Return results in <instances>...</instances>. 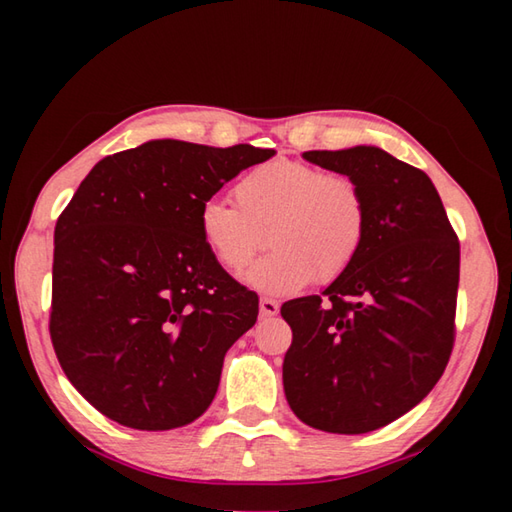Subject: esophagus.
<instances>
[{
	"label": "esophagus",
	"mask_w": 512,
	"mask_h": 512,
	"mask_svg": "<svg viewBox=\"0 0 512 512\" xmlns=\"http://www.w3.org/2000/svg\"><path fill=\"white\" fill-rule=\"evenodd\" d=\"M277 311H280V302H277V300H273V298L259 300V314H262L264 318L277 316Z\"/></svg>",
	"instance_id": "1"
}]
</instances>
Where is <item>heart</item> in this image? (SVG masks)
<instances>
[{"label": "heart", "mask_w": 512, "mask_h": 512, "mask_svg": "<svg viewBox=\"0 0 512 512\" xmlns=\"http://www.w3.org/2000/svg\"><path fill=\"white\" fill-rule=\"evenodd\" d=\"M235 196L237 203L207 198L198 210V232L216 262L235 275L268 235L273 253L248 275L257 289L291 293L314 277L332 282L357 262L368 239L366 196L343 173L275 158L244 173Z\"/></svg>", "instance_id": "b5f03b06"}]
</instances>
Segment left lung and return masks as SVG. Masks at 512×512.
<instances>
[{
    "instance_id": "left-lung-1",
    "label": "left lung",
    "mask_w": 512,
    "mask_h": 512,
    "mask_svg": "<svg viewBox=\"0 0 512 512\" xmlns=\"http://www.w3.org/2000/svg\"><path fill=\"white\" fill-rule=\"evenodd\" d=\"M302 155L357 180L370 228L357 262L323 296L282 305L293 332L284 393L309 427L375 431L443 377L456 339L461 248L424 171L375 146Z\"/></svg>"
}]
</instances>
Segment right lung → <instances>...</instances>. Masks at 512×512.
<instances>
[{
    "label": "right lung",
    "instance_id": "obj_1",
    "mask_svg": "<svg viewBox=\"0 0 512 512\" xmlns=\"http://www.w3.org/2000/svg\"><path fill=\"white\" fill-rule=\"evenodd\" d=\"M273 149L153 140L94 164L56 221L49 334L60 368L106 418L194 422L259 298L223 271L198 210Z\"/></svg>",
    "mask_w": 512,
    "mask_h": 512
}]
</instances>
